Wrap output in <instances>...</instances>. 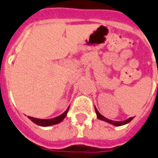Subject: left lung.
Returning <instances> with one entry per match:
<instances>
[{
  "instance_id": "1",
  "label": "left lung",
  "mask_w": 158,
  "mask_h": 158,
  "mask_svg": "<svg viewBox=\"0 0 158 158\" xmlns=\"http://www.w3.org/2000/svg\"><path fill=\"white\" fill-rule=\"evenodd\" d=\"M97 117L98 119L102 120V121H105L106 123H110V124H111V125L113 126H117V127H120V126H123L125 125V124H127V123H129L131 122V120L133 119V117H129L128 119L125 120V121H123V122H116V121L109 120L107 119V118H106V117H104L103 116H102L98 111H97Z\"/></svg>"
}]
</instances>
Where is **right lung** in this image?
Returning a JSON list of instances; mask_svg holds the SVG:
<instances>
[{
    "label": "right lung",
    "instance_id": "obj_1",
    "mask_svg": "<svg viewBox=\"0 0 158 158\" xmlns=\"http://www.w3.org/2000/svg\"><path fill=\"white\" fill-rule=\"evenodd\" d=\"M68 110H69V107L66 109V111L63 112L62 114L55 117V118H52V119H39V118H35V117H28V118L36 125L41 126V127H50V126L56 125V124H58L62 122L64 118L66 117Z\"/></svg>",
    "mask_w": 158,
    "mask_h": 158
}]
</instances>
